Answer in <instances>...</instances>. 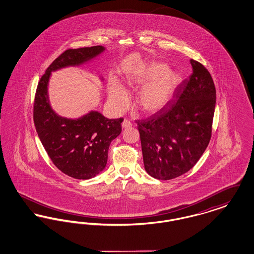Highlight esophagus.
<instances>
[{
    "instance_id": "obj_1",
    "label": "esophagus",
    "mask_w": 254,
    "mask_h": 254,
    "mask_svg": "<svg viewBox=\"0 0 254 254\" xmlns=\"http://www.w3.org/2000/svg\"><path fill=\"white\" fill-rule=\"evenodd\" d=\"M132 126V124L130 123V122L128 121V120H127V119H125L123 123H122V127H124V128H127V127H130Z\"/></svg>"
}]
</instances>
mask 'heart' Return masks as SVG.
Masks as SVG:
<instances>
[{
  "label": "heart",
  "instance_id": "heart-1",
  "mask_svg": "<svg viewBox=\"0 0 254 254\" xmlns=\"http://www.w3.org/2000/svg\"><path fill=\"white\" fill-rule=\"evenodd\" d=\"M180 82L177 73L165 69V64L154 63L143 70L129 77L127 84L139 87L135 96V106L141 111L152 114L164 109L173 96ZM110 107L122 112L128 105V95L125 87L116 79H110L108 87Z\"/></svg>",
  "mask_w": 254,
  "mask_h": 254
}]
</instances>
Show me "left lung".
Here are the masks:
<instances>
[{"mask_svg":"<svg viewBox=\"0 0 254 254\" xmlns=\"http://www.w3.org/2000/svg\"><path fill=\"white\" fill-rule=\"evenodd\" d=\"M192 74L177 87L175 101L137 121L145 171L170 180L192 169L211 137L216 90L210 73L190 60Z\"/></svg>","mask_w":254,"mask_h":254,"instance_id":"8db88e82","label":"left lung"}]
</instances>
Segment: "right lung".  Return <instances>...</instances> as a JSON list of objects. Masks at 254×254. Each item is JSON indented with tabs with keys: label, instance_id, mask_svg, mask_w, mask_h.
<instances>
[{
	"label": "right lung",
	"instance_id": "1",
	"mask_svg": "<svg viewBox=\"0 0 254 254\" xmlns=\"http://www.w3.org/2000/svg\"><path fill=\"white\" fill-rule=\"evenodd\" d=\"M105 50L102 46L65 50L52 62L37 86L33 119L38 136L53 164L75 179L87 180L105 169L109 145L120 135L123 118L109 119L97 110L76 119L62 117L49 103V79L51 73L80 66Z\"/></svg>",
	"mask_w": 254,
	"mask_h": 254
}]
</instances>
